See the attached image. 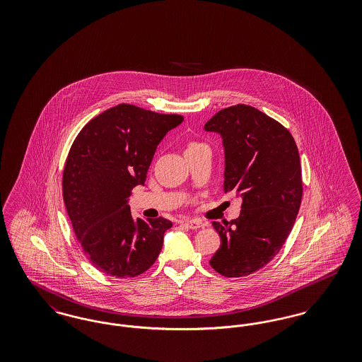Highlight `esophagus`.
Wrapping results in <instances>:
<instances>
[{
	"instance_id": "1",
	"label": "esophagus",
	"mask_w": 362,
	"mask_h": 362,
	"mask_svg": "<svg viewBox=\"0 0 362 362\" xmlns=\"http://www.w3.org/2000/svg\"><path fill=\"white\" fill-rule=\"evenodd\" d=\"M183 223L187 225L189 229H199V228H204V226H205V224H204L202 221H199V220H194V218H189V220H185Z\"/></svg>"
}]
</instances>
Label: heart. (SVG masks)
<instances>
[{"mask_svg":"<svg viewBox=\"0 0 362 362\" xmlns=\"http://www.w3.org/2000/svg\"><path fill=\"white\" fill-rule=\"evenodd\" d=\"M201 146H204V144H201V142H197V141H191V142L187 144L186 152H189V151H194V149H197V148H201Z\"/></svg>","mask_w":362,"mask_h":362,"instance_id":"heart-1","label":"heart"}]
</instances>
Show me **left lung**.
<instances>
[{
	"instance_id": "8db88e82",
	"label": "left lung",
	"mask_w": 362,
	"mask_h": 362,
	"mask_svg": "<svg viewBox=\"0 0 362 362\" xmlns=\"http://www.w3.org/2000/svg\"><path fill=\"white\" fill-rule=\"evenodd\" d=\"M225 149V192L243 198L239 218L213 221L221 247L210 266L221 276L255 273L288 239L303 198L301 164L289 130L255 107L230 105L205 124Z\"/></svg>"
}]
</instances>
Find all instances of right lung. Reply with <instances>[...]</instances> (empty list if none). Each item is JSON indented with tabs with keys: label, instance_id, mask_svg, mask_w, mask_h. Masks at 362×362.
<instances>
[{
	"label": "right lung",
	"instance_id": "1",
	"mask_svg": "<svg viewBox=\"0 0 362 362\" xmlns=\"http://www.w3.org/2000/svg\"><path fill=\"white\" fill-rule=\"evenodd\" d=\"M182 121V115L118 104L88 122L70 146L64 202L86 258L107 276H139L161 251L173 223L134 218L127 198L145 183L160 141Z\"/></svg>",
	"mask_w": 362,
	"mask_h": 362
}]
</instances>
